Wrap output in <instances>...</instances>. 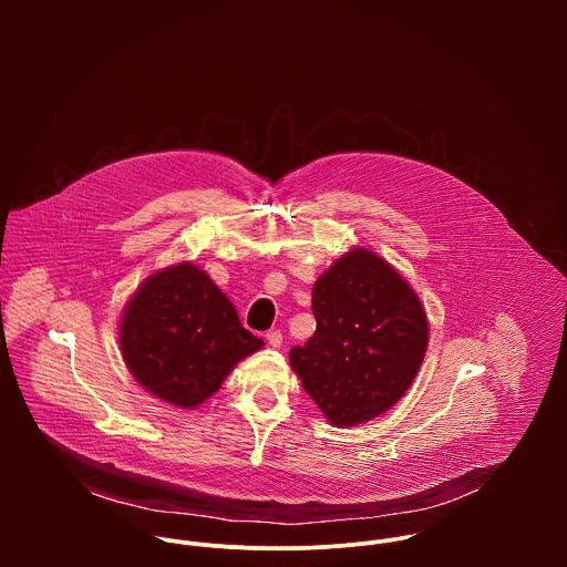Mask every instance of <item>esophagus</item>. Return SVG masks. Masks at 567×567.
Returning <instances> with one entry per match:
<instances>
[{
    "instance_id": "obj_1",
    "label": "esophagus",
    "mask_w": 567,
    "mask_h": 567,
    "mask_svg": "<svg viewBox=\"0 0 567 567\" xmlns=\"http://www.w3.org/2000/svg\"><path fill=\"white\" fill-rule=\"evenodd\" d=\"M267 343L271 346V348H280L282 346V332L280 330H271V332H267Z\"/></svg>"
}]
</instances>
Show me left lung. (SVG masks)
<instances>
[{
    "mask_svg": "<svg viewBox=\"0 0 567 567\" xmlns=\"http://www.w3.org/2000/svg\"><path fill=\"white\" fill-rule=\"evenodd\" d=\"M316 332L289 352L305 392L334 426H357L403 396L424 361L429 320L383 258L352 249L311 291Z\"/></svg>",
    "mask_w": 567,
    "mask_h": 567,
    "instance_id": "1",
    "label": "left lung"
}]
</instances>
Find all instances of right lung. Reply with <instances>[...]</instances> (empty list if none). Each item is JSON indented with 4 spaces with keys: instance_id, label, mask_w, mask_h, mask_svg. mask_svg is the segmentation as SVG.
I'll list each match as a JSON object with an SVG mask.
<instances>
[{
    "instance_id": "add662e5",
    "label": "right lung",
    "mask_w": 567,
    "mask_h": 567,
    "mask_svg": "<svg viewBox=\"0 0 567 567\" xmlns=\"http://www.w3.org/2000/svg\"><path fill=\"white\" fill-rule=\"evenodd\" d=\"M118 341L134 379L179 409H197L239 359L265 346L241 328L208 274L190 262L156 271L136 289Z\"/></svg>"
}]
</instances>
